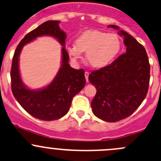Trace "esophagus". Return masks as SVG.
<instances>
[{
  "mask_svg": "<svg viewBox=\"0 0 161 161\" xmlns=\"http://www.w3.org/2000/svg\"><path fill=\"white\" fill-rule=\"evenodd\" d=\"M89 72H85V76H86V82H89Z\"/></svg>",
  "mask_w": 161,
  "mask_h": 161,
  "instance_id": "1",
  "label": "esophagus"
}]
</instances>
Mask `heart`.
Instances as JSON below:
<instances>
[{"mask_svg": "<svg viewBox=\"0 0 161 161\" xmlns=\"http://www.w3.org/2000/svg\"><path fill=\"white\" fill-rule=\"evenodd\" d=\"M120 41L115 34L99 31H87L77 38L75 45L67 47L69 57L78 60L86 52V59L91 66L103 68L109 65L119 52Z\"/></svg>", "mask_w": 161, "mask_h": 161, "instance_id": "obj_1", "label": "heart"}]
</instances>
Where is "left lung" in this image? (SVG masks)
Segmentation results:
<instances>
[{"instance_id":"1","label":"left lung","mask_w":161,"mask_h":161,"mask_svg":"<svg viewBox=\"0 0 161 161\" xmlns=\"http://www.w3.org/2000/svg\"><path fill=\"white\" fill-rule=\"evenodd\" d=\"M109 28L119 29L116 25ZM126 52L110 65L92 71L89 81L96 94L91 103L94 115L102 120L117 122L130 116L147 94L150 66L144 47L124 31Z\"/></svg>"}]
</instances>
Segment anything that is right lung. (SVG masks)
Masks as SVG:
<instances>
[{"label":"right lung","instance_id":"1","mask_svg":"<svg viewBox=\"0 0 161 161\" xmlns=\"http://www.w3.org/2000/svg\"><path fill=\"white\" fill-rule=\"evenodd\" d=\"M59 21H48L27 34L17 46L11 69V90L16 100L34 117L51 121L62 118L69 112L72 98L86 85L85 71L75 69L69 64V55L65 48L66 34L59 28ZM44 35L54 36L64 46L62 66L48 86L32 91L23 83L19 71V56L26 43Z\"/></svg>","mask_w":161,"mask_h":161}]
</instances>
